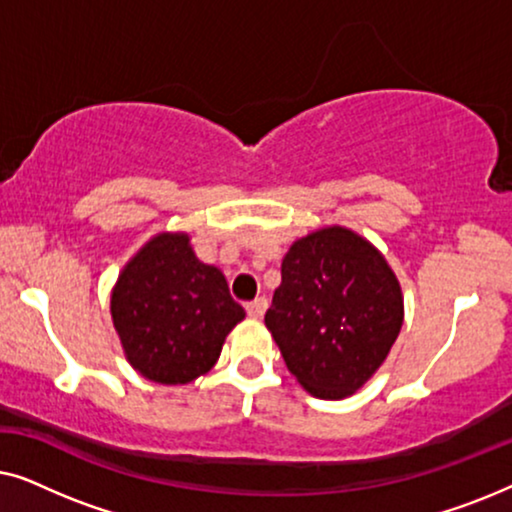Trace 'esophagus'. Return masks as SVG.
<instances>
[{"instance_id": "obj_1", "label": "esophagus", "mask_w": 512, "mask_h": 512, "mask_svg": "<svg viewBox=\"0 0 512 512\" xmlns=\"http://www.w3.org/2000/svg\"><path fill=\"white\" fill-rule=\"evenodd\" d=\"M265 310H268V300H265V298H256L254 303L247 305V314L251 319H263Z\"/></svg>"}]
</instances>
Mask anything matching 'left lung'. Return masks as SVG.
Here are the masks:
<instances>
[{"mask_svg": "<svg viewBox=\"0 0 512 512\" xmlns=\"http://www.w3.org/2000/svg\"><path fill=\"white\" fill-rule=\"evenodd\" d=\"M403 291L382 251L326 226L291 244L265 326L305 391L340 401L387 359L403 326Z\"/></svg>", "mask_w": 512, "mask_h": 512, "instance_id": "obj_1", "label": "left lung"}]
</instances>
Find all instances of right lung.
Returning a JSON list of instances; mask_svg holds the SVG:
<instances>
[{
	"label": "right lung",
	"mask_w": 512,
	"mask_h": 512,
	"mask_svg": "<svg viewBox=\"0 0 512 512\" xmlns=\"http://www.w3.org/2000/svg\"><path fill=\"white\" fill-rule=\"evenodd\" d=\"M242 319L223 272L195 256L188 233L153 235L111 289L125 359L146 380L170 387L209 373Z\"/></svg>",
	"instance_id": "obj_1"
}]
</instances>
